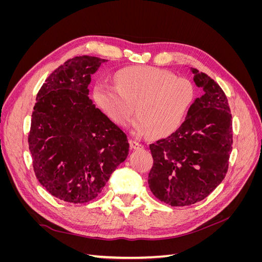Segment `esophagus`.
Returning a JSON list of instances; mask_svg holds the SVG:
<instances>
[{"label":"esophagus","mask_w":262,"mask_h":262,"mask_svg":"<svg viewBox=\"0 0 262 262\" xmlns=\"http://www.w3.org/2000/svg\"><path fill=\"white\" fill-rule=\"evenodd\" d=\"M129 143H130V147L133 148V149H142L144 147L143 144H141L140 142H138L136 140H130Z\"/></svg>","instance_id":"obj_1"}]
</instances>
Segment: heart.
<instances>
[{"mask_svg":"<svg viewBox=\"0 0 262 262\" xmlns=\"http://www.w3.org/2000/svg\"><path fill=\"white\" fill-rule=\"evenodd\" d=\"M116 85H94L93 101L113 122L125 126L137 106L140 117L132 122L139 136L166 137L184 122L192 105L194 90L186 78L173 77L163 70L132 67L118 71Z\"/></svg>","mask_w":262,"mask_h":262,"instance_id":"1","label":"heart"}]
</instances>
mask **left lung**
I'll return each instance as SVG.
<instances>
[{
	"mask_svg": "<svg viewBox=\"0 0 262 262\" xmlns=\"http://www.w3.org/2000/svg\"><path fill=\"white\" fill-rule=\"evenodd\" d=\"M190 72L203 95L175 132L149 145L154 163L148 187L171 207L207 198L224 179L232 152V115L224 92L207 74L192 68Z\"/></svg>",
	"mask_w": 262,
	"mask_h": 262,
	"instance_id": "obj_1",
	"label": "left lung"
}]
</instances>
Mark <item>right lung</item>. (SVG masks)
Instances as JSON below:
<instances>
[{"label":"right lung","instance_id":"add662e5","mask_svg":"<svg viewBox=\"0 0 262 262\" xmlns=\"http://www.w3.org/2000/svg\"><path fill=\"white\" fill-rule=\"evenodd\" d=\"M105 62L89 55L70 59L37 95L28 137L34 170L47 191L63 201L95 199L129 154L123 131L89 97L92 75Z\"/></svg>","mask_w":262,"mask_h":262}]
</instances>
